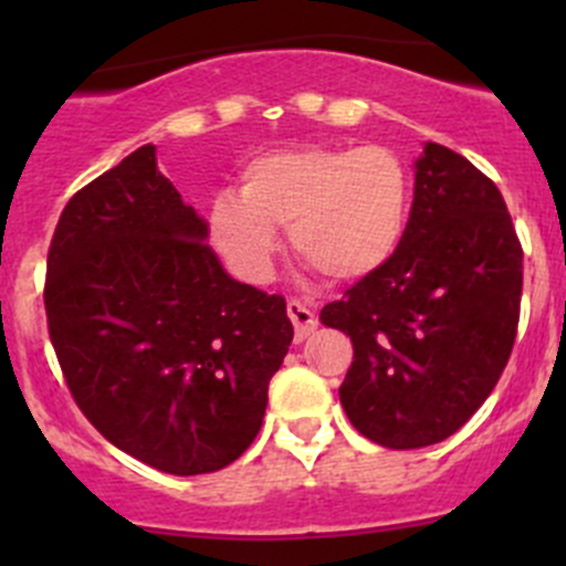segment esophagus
I'll use <instances>...</instances> for the list:
<instances>
[{
    "label": "esophagus",
    "instance_id": "1",
    "mask_svg": "<svg viewBox=\"0 0 566 566\" xmlns=\"http://www.w3.org/2000/svg\"><path fill=\"white\" fill-rule=\"evenodd\" d=\"M287 315H290V319H293V325H295V342H304L306 336H310L312 331L317 328V317L312 315V312L306 310V306L301 304V301H290V304H287Z\"/></svg>",
    "mask_w": 566,
    "mask_h": 566
}]
</instances>
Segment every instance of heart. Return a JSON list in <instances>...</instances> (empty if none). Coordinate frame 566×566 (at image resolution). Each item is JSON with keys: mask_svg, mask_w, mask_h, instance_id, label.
Instances as JSON below:
<instances>
[{"mask_svg": "<svg viewBox=\"0 0 566 566\" xmlns=\"http://www.w3.org/2000/svg\"><path fill=\"white\" fill-rule=\"evenodd\" d=\"M413 202V177L384 145L295 147L254 158L241 197L208 208V241L238 279L262 284L276 256V230L295 254L336 282L378 273L399 249Z\"/></svg>", "mask_w": 566, "mask_h": 566, "instance_id": "b5f03b06", "label": "heart"}]
</instances>
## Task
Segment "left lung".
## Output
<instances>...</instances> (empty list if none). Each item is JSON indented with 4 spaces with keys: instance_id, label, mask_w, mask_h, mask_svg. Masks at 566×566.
<instances>
[{
    "instance_id": "8db88e82",
    "label": "left lung",
    "mask_w": 566,
    "mask_h": 566,
    "mask_svg": "<svg viewBox=\"0 0 566 566\" xmlns=\"http://www.w3.org/2000/svg\"><path fill=\"white\" fill-rule=\"evenodd\" d=\"M523 249L490 177L427 142L394 256L319 319L353 342L350 424L389 449L454 436L499 384L521 317Z\"/></svg>"
}]
</instances>
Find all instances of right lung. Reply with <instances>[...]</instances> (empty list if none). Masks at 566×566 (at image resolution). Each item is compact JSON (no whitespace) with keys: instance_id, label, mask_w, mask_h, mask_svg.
I'll use <instances>...</instances> for the list:
<instances>
[{"instance_id":"right-lung-1","label":"right lung","mask_w":566,"mask_h":566,"mask_svg":"<svg viewBox=\"0 0 566 566\" xmlns=\"http://www.w3.org/2000/svg\"><path fill=\"white\" fill-rule=\"evenodd\" d=\"M145 145L73 193L45 265V317L90 424L175 476L219 471L262 427L293 342L282 295L241 284Z\"/></svg>"}]
</instances>
